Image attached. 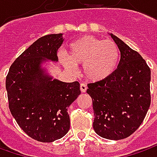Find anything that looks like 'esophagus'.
<instances>
[{"instance_id": "1", "label": "esophagus", "mask_w": 157, "mask_h": 157, "mask_svg": "<svg viewBox=\"0 0 157 157\" xmlns=\"http://www.w3.org/2000/svg\"><path fill=\"white\" fill-rule=\"evenodd\" d=\"M86 90H87V86H86V85H85V84H80V91H81L82 93H86Z\"/></svg>"}]
</instances>
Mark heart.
Listing matches in <instances>:
<instances>
[{
	"label": "heart",
	"instance_id": "b5f03b06",
	"mask_svg": "<svg viewBox=\"0 0 157 157\" xmlns=\"http://www.w3.org/2000/svg\"><path fill=\"white\" fill-rule=\"evenodd\" d=\"M66 57H60L63 66L71 71L83 64V73L91 82L99 83L109 78L117 70L121 52L112 40L94 36H84L72 42L66 51Z\"/></svg>",
	"mask_w": 157,
	"mask_h": 157
}]
</instances>
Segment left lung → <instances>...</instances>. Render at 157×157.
<instances>
[{
  "instance_id": "left-lung-1",
  "label": "left lung",
  "mask_w": 157,
  "mask_h": 157,
  "mask_svg": "<svg viewBox=\"0 0 157 157\" xmlns=\"http://www.w3.org/2000/svg\"><path fill=\"white\" fill-rule=\"evenodd\" d=\"M121 52L117 70L106 80L88 84L94 112V129L109 140L131 136L142 123L150 105V69L138 53L109 34Z\"/></svg>"
}]
</instances>
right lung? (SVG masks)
Instances as JSON below:
<instances>
[{"label":"right lung","mask_w":157,"mask_h":157,"mask_svg":"<svg viewBox=\"0 0 157 157\" xmlns=\"http://www.w3.org/2000/svg\"><path fill=\"white\" fill-rule=\"evenodd\" d=\"M63 42V34L37 39L15 59L6 78L11 114L28 136L41 142H54L68 133L67 107L80 94L78 82L53 78L43 67L58 61Z\"/></svg>","instance_id":"right-lung-1"}]
</instances>
